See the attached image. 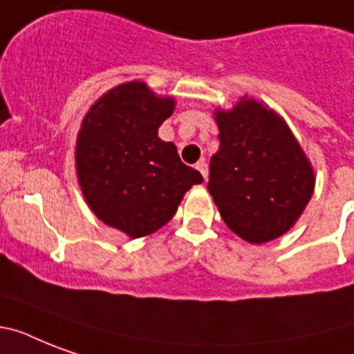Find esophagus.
<instances>
[{
	"instance_id": "obj_1",
	"label": "esophagus",
	"mask_w": 354,
	"mask_h": 354,
	"mask_svg": "<svg viewBox=\"0 0 354 354\" xmlns=\"http://www.w3.org/2000/svg\"><path fill=\"white\" fill-rule=\"evenodd\" d=\"M196 169H198L200 174L204 176V180H207V163H205V160H200L198 163H196Z\"/></svg>"
}]
</instances>
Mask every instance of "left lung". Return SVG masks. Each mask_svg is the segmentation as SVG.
<instances>
[{"mask_svg":"<svg viewBox=\"0 0 354 354\" xmlns=\"http://www.w3.org/2000/svg\"><path fill=\"white\" fill-rule=\"evenodd\" d=\"M221 147L209 163V189L226 226L252 242L285 235L314 193L310 161L274 110L242 97L216 110Z\"/></svg>","mask_w":354,"mask_h":354,"instance_id":"left-lung-1","label":"left lung"}]
</instances>
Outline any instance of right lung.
<instances>
[{"label": "right lung", "instance_id": "add662e5", "mask_svg": "<svg viewBox=\"0 0 354 354\" xmlns=\"http://www.w3.org/2000/svg\"><path fill=\"white\" fill-rule=\"evenodd\" d=\"M174 106L172 97L132 80L99 97L80 124L75 165L82 194L99 221L132 239L165 226L183 194L204 182L174 143L158 138Z\"/></svg>", "mask_w": 354, "mask_h": 354}]
</instances>
